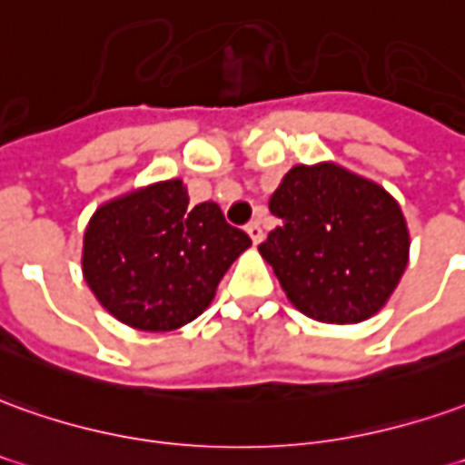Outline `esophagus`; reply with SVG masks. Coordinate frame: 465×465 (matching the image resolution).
<instances>
[{
    "instance_id": "1",
    "label": "esophagus",
    "mask_w": 465,
    "mask_h": 465,
    "mask_svg": "<svg viewBox=\"0 0 465 465\" xmlns=\"http://www.w3.org/2000/svg\"><path fill=\"white\" fill-rule=\"evenodd\" d=\"M246 233L252 236V242L254 243H262V239H264V229H262V223L259 222L249 223V226H246Z\"/></svg>"
}]
</instances>
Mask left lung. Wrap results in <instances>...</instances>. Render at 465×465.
Here are the masks:
<instances>
[{
  "label": "left lung",
  "mask_w": 465,
  "mask_h": 465,
  "mask_svg": "<svg viewBox=\"0 0 465 465\" xmlns=\"http://www.w3.org/2000/svg\"><path fill=\"white\" fill-rule=\"evenodd\" d=\"M279 226L259 243L289 302L312 320L362 322L401 282L411 236L398 201L334 163L294 165L269 199Z\"/></svg>",
  "instance_id": "8db88e82"
}]
</instances>
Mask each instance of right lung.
I'll list each match as a JSON object with an SVG mask.
<instances>
[{
    "mask_svg": "<svg viewBox=\"0 0 465 465\" xmlns=\"http://www.w3.org/2000/svg\"><path fill=\"white\" fill-rule=\"evenodd\" d=\"M252 239L206 201L188 206L181 178L161 181L93 213L83 274L105 310L128 327L171 332L196 320Z\"/></svg>",
    "mask_w": 465,
    "mask_h": 465,
    "instance_id": "add662e5",
    "label": "right lung"
}]
</instances>
